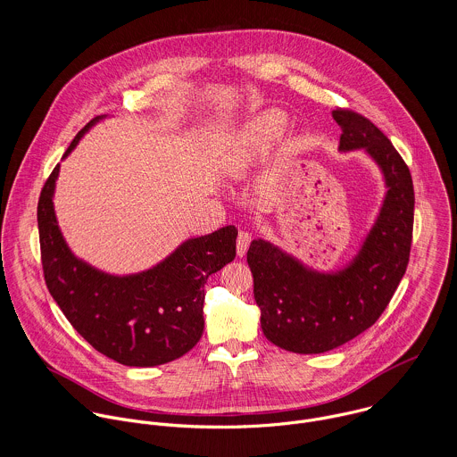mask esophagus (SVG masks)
<instances>
[{
  "mask_svg": "<svg viewBox=\"0 0 457 457\" xmlns=\"http://www.w3.org/2000/svg\"><path fill=\"white\" fill-rule=\"evenodd\" d=\"M250 243H252V234L246 232V230H241L239 236H237V255L239 257L246 255V252L250 248Z\"/></svg>",
  "mask_w": 457,
  "mask_h": 457,
  "instance_id": "1",
  "label": "esophagus"
}]
</instances>
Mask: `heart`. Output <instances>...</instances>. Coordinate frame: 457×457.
<instances>
[{
    "instance_id": "b5f03b06",
    "label": "heart",
    "mask_w": 457,
    "mask_h": 457,
    "mask_svg": "<svg viewBox=\"0 0 457 457\" xmlns=\"http://www.w3.org/2000/svg\"><path fill=\"white\" fill-rule=\"evenodd\" d=\"M288 130V118L281 109L270 107L248 121L232 154V172L243 176L263 162Z\"/></svg>"
}]
</instances>
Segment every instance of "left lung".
<instances>
[{
  "label": "left lung",
  "mask_w": 457,
  "mask_h": 457,
  "mask_svg": "<svg viewBox=\"0 0 457 457\" xmlns=\"http://www.w3.org/2000/svg\"><path fill=\"white\" fill-rule=\"evenodd\" d=\"M339 153L362 151L380 169L386 195L355 255L319 270L265 239L248 265L265 337L294 353H324L373 326L406 270L413 230V183L391 140L357 112L336 109Z\"/></svg>",
  "instance_id": "1"
}]
</instances>
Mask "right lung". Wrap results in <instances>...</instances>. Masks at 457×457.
<instances>
[{"instance_id": "obj_1", "label": "right lung", "mask_w": 457, "mask_h": 457, "mask_svg": "<svg viewBox=\"0 0 457 457\" xmlns=\"http://www.w3.org/2000/svg\"><path fill=\"white\" fill-rule=\"evenodd\" d=\"M105 118L79 131L63 160ZM58 176L60 165L44 185L37 216L46 283L68 322L95 350L125 366H160L190 352L204 332V285L234 261L237 228L190 237L145 270L111 274L70 250L53 202Z\"/></svg>"}]
</instances>
